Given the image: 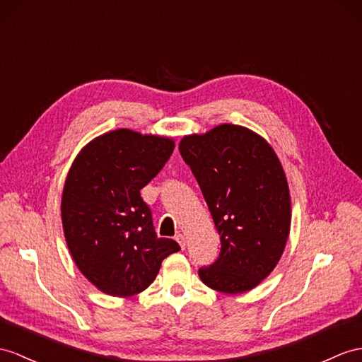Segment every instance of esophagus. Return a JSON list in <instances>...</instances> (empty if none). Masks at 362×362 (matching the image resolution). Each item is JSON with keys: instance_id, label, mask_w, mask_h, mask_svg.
Wrapping results in <instances>:
<instances>
[{"instance_id": "34e87169", "label": "esophagus", "mask_w": 362, "mask_h": 362, "mask_svg": "<svg viewBox=\"0 0 362 362\" xmlns=\"http://www.w3.org/2000/svg\"><path fill=\"white\" fill-rule=\"evenodd\" d=\"M175 240L176 241H178V244L181 245V249L184 250V249H186V236H184L182 233H178V235H176L175 236Z\"/></svg>"}]
</instances>
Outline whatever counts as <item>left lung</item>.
<instances>
[{
  "instance_id": "obj_1",
  "label": "left lung",
  "mask_w": 362,
  "mask_h": 362,
  "mask_svg": "<svg viewBox=\"0 0 362 362\" xmlns=\"http://www.w3.org/2000/svg\"><path fill=\"white\" fill-rule=\"evenodd\" d=\"M180 153L190 165L221 240V253L198 275L207 287L243 293L283 257L292 223L288 182L279 158L257 132L219 124L186 135Z\"/></svg>"
}]
</instances>
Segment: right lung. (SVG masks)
<instances>
[{"mask_svg": "<svg viewBox=\"0 0 362 362\" xmlns=\"http://www.w3.org/2000/svg\"><path fill=\"white\" fill-rule=\"evenodd\" d=\"M173 148L172 138L117 129L87 143L70 165L61 198L66 243L79 272L105 295L141 293L181 249L156 236L139 193Z\"/></svg>", "mask_w": 362, "mask_h": 362, "instance_id": "obj_1", "label": "right lung"}]
</instances>
